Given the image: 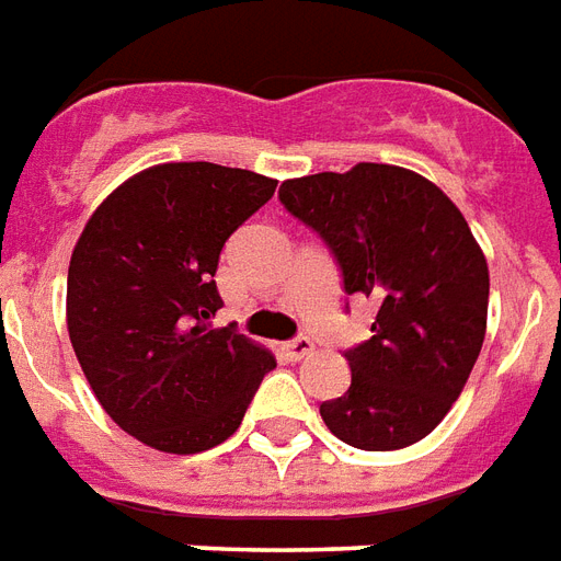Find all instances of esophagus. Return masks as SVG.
Returning <instances> with one entry per match:
<instances>
[{
    "label": "esophagus",
    "instance_id": "obj_1",
    "mask_svg": "<svg viewBox=\"0 0 561 561\" xmlns=\"http://www.w3.org/2000/svg\"><path fill=\"white\" fill-rule=\"evenodd\" d=\"M312 351H314V342L309 339V335H297V339H291V342L285 344V354H288L291 363H300V359H306Z\"/></svg>",
    "mask_w": 561,
    "mask_h": 561
}]
</instances>
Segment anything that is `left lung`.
Returning <instances> with one entry per match:
<instances>
[{
    "instance_id": "obj_1",
    "label": "left lung",
    "mask_w": 561,
    "mask_h": 561,
    "mask_svg": "<svg viewBox=\"0 0 561 561\" xmlns=\"http://www.w3.org/2000/svg\"><path fill=\"white\" fill-rule=\"evenodd\" d=\"M279 202L330 247L344 294L377 302L371 339L344 351L347 392L321 404L327 428L365 451L428 437L488 327L491 276L463 214L428 178L386 163L294 178Z\"/></svg>"
}]
</instances>
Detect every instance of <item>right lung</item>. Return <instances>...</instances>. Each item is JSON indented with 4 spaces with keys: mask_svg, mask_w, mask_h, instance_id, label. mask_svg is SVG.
I'll return each mask as SVG.
<instances>
[{
    "mask_svg": "<svg viewBox=\"0 0 561 561\" xmlns=\"http://www.w3.org/2000/svg\"><path fill=\"white\" fill-rule=\"evenodd\" d=\"M276 193L217 163L151 165L91 214L68 267V333L112 422L151 449L228 439L276 359L210 318L226 240Z\"/></svg>",
    "mask_w": 561,
    "mask_h": 561,
    "instance_id": "1",
    "label": "right lung"
}]
</instances>
